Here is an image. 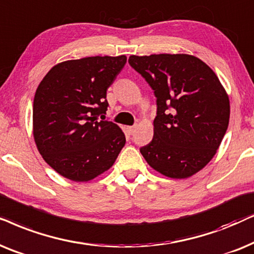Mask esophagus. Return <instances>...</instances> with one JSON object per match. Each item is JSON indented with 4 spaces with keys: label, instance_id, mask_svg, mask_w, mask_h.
<instances>
[{
    "label": "esophagus",
    "instance_id": "esophagus-1",
    "mask_svg": "<svg viewBox=\"0 0 254 254\" xmlns=\"http://www.w3.org/2000/svg\"><path fill=\"white\" fill-rule=\"evenodd\" d=\"M127 132H129V134H132L133 131L136 130V125H131V127H127Z\"/></svg>",
    "mask_w": 254,
    "mask_h": 254
}]
</instances>
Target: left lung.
<instances>
[{
  "instance_id": "1",
  "label": "left lung",
  "mask_w": 254,
  "mask_h": 254,
  "mask_svg": "<svg viewBox=\"0 0 254 254\" xmlns=\"http://www.w3.org/2000/svg\"><path fill=\"white\" fill-rule=\"evenodd\" d=\"M129 64L157 97L153 139L140 153L168 178L197 173L215 155L229 125V97L217 75L188 54L131 56Z\"/></svg>"
}]
</instances>
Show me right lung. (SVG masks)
<instances>
[{
	"mask_svg": "<svg viewBox=\"0 0 254 254\" xmlns=\"http://www.w3.org/2000/svg\"><path fill=\"white\" fill-rule=\"evenodd\" d=\"M127 57H88L58 64L33 100V137L47 164L73 181H89L113 166L125 145L117 124L104 120L107 89Z\"/></svg>",
	"mask_w": 254,
	"mask_h": 254,
	"instance_id": "right-lung-1",
	"label": "right lung"
}]
</instances>
